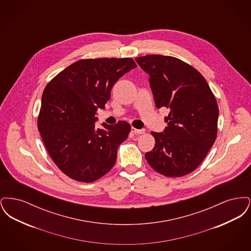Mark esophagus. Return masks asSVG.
<instances>
[{"label":"esophagus","instance_id":"esophagus-1","mask_svg":"<svg viewBox=\"0 0 251 251\" xmlns=\"http://www.w3.org/2000/svg\"><path fill=\"white\" fill-rule=\"evenodd\" d=\"M131 132H133L134 134H141V133H144V131L145 130H142V129H135V128H133V127H131Z\"/></svg>","mask_w":251,"mask_h":251}]
</instances>
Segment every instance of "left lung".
<instances>
[{
    "label": "left lung",
    "instance_id": "left-lung-1",
    "mask_svg": "<svg viewBox=\"0 0 251 251\" xmlns=\"http://www.w3.org/2000/svg\"><path fill=\"white\" fill-rule=\"evenodd\" d=\"M150 75L156 107L170 110L163 132L151 131L155 146L145 154L167 177H181L201 165L217 133L218 106L202 75L183 61L151 54L135 58Z\"/></svg>",
    "mask_w": 251,
    "mask_h": 251
}]
</instances>
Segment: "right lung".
I'll return each instance as SVG.
<instances>
[{"label":"right lung","mask_w":251,"mask_h":251,"mask_svg":"<svg viewBox=\"0 0 251 251\" xmlns=\"http://www.w3.org/2000/svg\"><path fill=\"white\" fill-rule=\"evenodd\" d=\"M134 68L131 58L79 60L46 85L38 131L49 154L70 178L91 182L114 167L131 126L125 121L103 122L98 129L96 113L105 108L116 82Z\"/></svg>","instance_id":"1"}]
</instances>
